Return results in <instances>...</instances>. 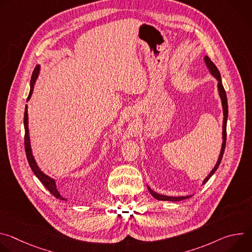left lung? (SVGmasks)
<instances>
[{
  "instance_id": "obj_1",
  "label": "left lung",
  "mask_w": 252,
  "mask_h": 252,
  "mask_svg": "<svg viewBox=\"0 0 252 252\" xmlns=\"http://www.w3.org/2000/svg\"><path fill=\"white\" fill-rule=\"evenodd\" d=\"M204 60V63L209 71V74L218 81V92H219V95L220 97L221 100V105H222V113H223V122H222V143H221V149H220V153L218 158L217 163H215L214 167L211 169V171L208 173V175L203 179L202 185H204L208 179L213 175V173L217 171V169L219 168L222 157H223V153H224V149H225V142H226V123H227V117H228V107H227V97H226V93L223 89L222 86V82H221V77H220V70L218 69V67L215 66V64L210 61V59L207 56L203 57ZM148 189L150 191V193L158 200H163V201H181L184 199H187L189 197H191V195H185V196H167V195H163V194H159L158 192H156L155 190H153L148 185Z\"/></svg>"
}]
</instances>
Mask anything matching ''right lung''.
<instances>
[{"label":"right lung","mask_w":252,"mask_h":252,"mask_svg":"<svg viewBox=\"0 0 252 252\" xmlns=\"http://www.w3.org/2000/svg\"><path fill=\"white\" fill-rule=\"evenodd\" d=\"M41 73V64H38L37 66L34 67L33 71H32V75L31 78V83H30V94L29 96L27 98V101L30 100L32 94L33 92V87L35 82H37L39 76ZM24 125H25V150H26V155H27V158L29 161V164L32 170V172L35 174L41 183L46 187V189L58 199L61 200H65V198L60 193L57 185H56V181L55 178L51 177L50 175L46 174L38 165L37 161L34 159V157L32 155V146H31V138H30V130H29V116H28V105L26 104V109H25V116H24Z\"/></svg>","instance_id":"right-lung-1"}]
</instances>
